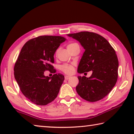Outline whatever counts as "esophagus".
Instances as JSON below:
<instances>
[{
  "instance_id": "34e87169",
  "label": "esophagus",
  "mask_w": 134,
  "mask_h": 134,
  "mask_svg": "<svg viewBox=\"0 0 134 134\" xmlns=\"http://www.w3.org/2000/svg\"><path fill=\"white\" fill-rule=\"evenodd\" d=\"M70 77H71L69 76H65L64 77V78H65V80H69V79H70Z\"/></svg>"
}]
</instances>
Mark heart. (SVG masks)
<instances>
[{"mask_svg": "<svg viewBox=\"0 0 134 134\" xmlns=\"http://www.w3.org/2000/svg\"><path fill=\"white\" fill-rule=\"evenodd\" d=\"M76 45H78V44H76V43H71V44H70L68 45L67 48L69 49L70 48H72V47L76 46ZM58 51H59V49H58L55 52L56 55L58 53ZM60 69L62 70L63 72H65V74H71L74 71V67L73 65L71 64H63L60 67Z\"/></svg>", "mask_w": 134, "mask_h": 134, "instance_id": "heart-1", "label": "heart"}]
</instances>
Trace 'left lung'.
Here are the masks:
<instances>
[{"instance_id":"1","label":"left lung","mask_w":134,"mask_h":134,"mask_svg":"<svg viewBox=\"0 0 134 134\" xmlns=\"http://www.w3.org/2000/svg\"><path fill=\"white\" fill-rule=\"evenodd\" d=\"M67 35L78 41L85 49L77 72L92 71L90 77L78 76L77 92L81 98L91 102L102 99L117 81L119 63L116 52L105 38L97 34L84 31Z\"/></svg>"}]
</instances>
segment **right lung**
<instances>
[{"instance_id":"add662e5","label":"right lung","mask_w":134,"mask_h":134,"mask_svg":"<svg viewBox=\"0 0 134 134\" xmlns=\"http://www.w3.org/2000/svg\"><path fill=\"white\" fill-rule=\"evenodd\" d=\"M60 36L44 35L27 41L22 47L14 67V76L23 94L33 103L46 105L55 99L64 80L62 74L49 77L44 71L55 73L51 65L54 55L62 42Z\"/></svg>"}]
</instances>
